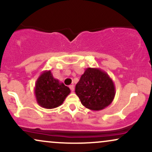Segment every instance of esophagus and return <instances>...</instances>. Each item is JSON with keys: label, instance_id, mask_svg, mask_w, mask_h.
I'll return each instance as SVG.
<instances>
[{"label": "esophagus", "instance_id": "1", "mask_svg": "<svg viewBox=\"0 0 152 152\" xmlns=\"http://www.w3.org/2000/svg\"><path fill=\"white\" fill-rule=\"evenodd\" d=\"M69 88H70V89L71 90V91H74V85H70V86H69Z\"/></svg>", "mask_w": 152, "mask_h": 152}]
</instances>
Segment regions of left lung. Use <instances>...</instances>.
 Instances as JSON below:
<instances>
[{
    "mask_svg": "<svg viewBox=\"0 0 152 152\" xmlns=\"http://www.w3.org/2000/svg\"><path fill=\"white\" fill-rule=\"evenodd\" d=\"M75 92L83 106L99 111L111 104L116 88L107 73L99 68H87L76 84Z\"/></svg>",
    "mask_w": 152,
    "mask_h": 152,
    "instance_id": "1",
    "label": "left lung"
}]
</instances>
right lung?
Instances as JSON below:
<instances>
[{"mask_svg":"<svg viewBox=\"0 0 152 152\" xmlns=\"http://www.w3.org/2000/svg\"><path fill=\"white\" fill-rule=\"evenodd\" d=\"M70 93V88L54 78L50 70L43 71L35 83L36 102L45 109H54L61 106Z\"/></svg>","mask_w":152,"mask_h":152,"instance_id":"obj_1","label":"right lung"}]
</instances>
